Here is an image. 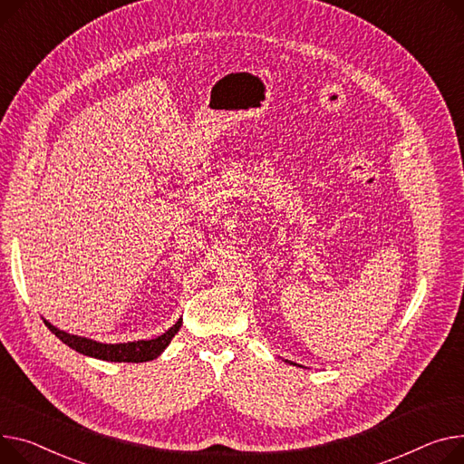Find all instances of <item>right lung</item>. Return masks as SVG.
Here are the masks:
<instances>
[{"instance_id": "obj_1", "label": "right lung", "mask_w": 464, "mask_h": 464, "mask_svg": "<svg viewBox=\"0 0 464 464\" xmlns=\"http://www.w3.org/2000/svg\"><path fill=\"white\" fill-rule=\"evenodd\" d=\"M44 324L50 328L52 334H55L61 339V342L69 345L71 349L78 351L80 354H85V356H91V358H99V360H108V362H134V363H140V362L154 360L164 353V349L171 343V339L179 332V328L182 324V319H179L168 332H164L159 337L140 339V342H129V343H99V342H92V339L59 330L53 324H50L48 321H44Z\"/></svg>"}]
</instances>
